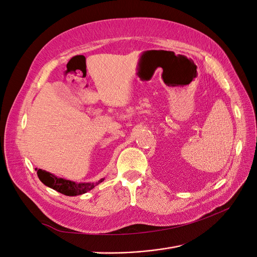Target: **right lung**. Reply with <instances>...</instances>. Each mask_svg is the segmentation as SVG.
<instances>
[{
	"label": "right lung",
	"mask_w": 257,
	"mask_h": 257,
	"mask_svg": "<svg viewBox=\"0 0 257 257\" xmlns=\"http://www.w3.org/2000/svg\"><path fill=\"white\" fill-rule=\"evenodd\" d=\"M37 176L40 178V180L48 188L57 191L61 194H64L66 196H77V195H82V194L91 191L94 186L99 184L100 182L104 181V178L100 179L97 182H74L71 180H66L63 178H59L54 176L51 173L46 172L43 169H37Z\"/></svg>",
	"instance_id": "add662e5"
}]
</instances>
